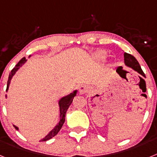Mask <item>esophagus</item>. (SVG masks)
<instances>
[{
  "instance_id": "34e87169",
  "label": "esophagus",
  "mask_w": 157,
  "mask_h": 157,
  "mask_svg": "<svg viewBox=\"0 0 157 157\" xmlns=\"http://www.w3.org/2000/svg\"><path fill=\"white\" fill-rule=\"evenodd\" d=\"M89 90V87L87 86L86 85H80L79 86H78V91H79V93L81 94H85V93L88 92Z\"/></svg>"
}]
</instances>
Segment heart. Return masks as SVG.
<instances>
[{
	"label": "heart",
	"instance_id": "heart-1",
	"mask_svg": "<svg viewBox=\"0 0 157 157\" xmlns=\"http://www.w3.org/2000/svg\"><path fill=\"white\" fill-rule=\"evenodd\" d=\"M92 58L95 61H102L106 58V53L103 50H98L93 54Z\"/></svg>",
	"mask_w": 157,
	"mask_h": 157
}]
</instances>
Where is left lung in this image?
<instances>
[{
    "mask_svg": "<svg viewBox=\"0 0 157 157\" xmlns=\"http://www.w3.org/2000/svg\"><path fill=\"white\" fill-rule=\"evenodd\" d=\"M123 56H124V63H125L126 66L130 67V68L133 69L134 71L138 72V74L141 75V76L145 77V74H144V72L141 70V66H140L138 60L135 59L134 56H133L130 54L127 53V52H124ZM119 69H120V67L116 70V71L119 72Z\"/></svg>",
    "mask_w": 157,
    "mask_h": 157,
    "instance_id": "obj_1",
    "label": "left lung"
}]
</instances>
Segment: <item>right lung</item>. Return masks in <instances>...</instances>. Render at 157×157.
Instances as JSON below:
<instances>
[{
	"label": "right lung",
	"mask_w": 157,
	"mask_h": 157,
	"mask_svg": "<svg viewBox=\"0 0 157 157\" xmlns=\"http://www.w3.org/2000/svg\"><path fill=\"white\" fill-rule=\"evenodd\" d=\"M30 56H31V55H30V56H29V58H30ZM27 61V59H26V58L25 57L22 58V59H20L19 62H18V63L16 65V67H14V68L11 71L10 74H9V76H8V83H7L6 92H8V88H9V86H10L11 81H12L13 76L16 75V73L17 72V71L19 70V69L20 68V67H21L23 66V65L24 64V63H26ZM77 93H78L77 90H75L73 92L70 93V94H67V95L63 96V97H62V98L59 100V101H58V105H59V122L56 123V125L53 127V129H52V130H51L48 133V134H47L45 137H44V138L41 140V141H48V140L51 139L52 138H53L54 136H56V134H58V132H59V130H60L62 126L63 125V123H64V122H65V116H66L67 110L68 109L69 106L71 105L72 101H73V99H74V98L76 96ZM5 98H7V94L5 95ZM13 126H14V127L16 129V130H19V127H16V125H13Z\"/></svg>",
	"instance_id": "add662e5"
}]
</instances>
